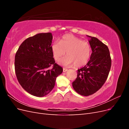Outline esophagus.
Segmentation results:
<instances>
[{
  "mask_svg": "<svg viewBox=\"0 0 129 129\" xmlns=\"http://www.w3.org/2000/svg\"><path fill=\"white\" fill-rule=\"evenodd\" d=\"M67 71H68V69H67L64 68H63V72H67Z\"/></svg>",
  "mask_w": 129,
  "mask_h": 129,
  "instance_id": "1",
  "label": "esophagus"
}]
</instances>
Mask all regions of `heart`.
<instances>
[{
  "label": "heart",
  "mask_w": 129,
  "mask_h": 129,
  "mask_svg": "<svg viewBox=\"0 0 129 129\" xmlns=\"http://www.w3.org/2000/svg\"><path fill=\"white\" fill-rule=\"evenodd\" d=\"M53 57L56 61L60 60L66 52L68 56L60 61L59 63L64 66L74 64L81 67L86 64L91 56V46L88 42L72 34H66L60 42L56 41L52 45Z\"/></svg>",
  "instance_id": "1"
}]
</instances>
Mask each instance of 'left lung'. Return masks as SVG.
I'll return each mask as SVG.
<instances>
[{
  "mask_svg": "<svg viewBox=\"0 0 129 129\" xmlns=\"http://www.w3.org/2000/svg\"><path fill=\"white\" fill-rule=\"evenodd\" d=\"M88 37L92 52L90 58L84 67L77 70V78L72 83L74 89L84 96L92 95L103 86L111 66L108 46L95 37Z\"/></svg>",
  "mask_w": 129,
  "mask_h": 129,
  "instance_id": "left-lung-1",
  "label": "left lung"
}]
</instances>
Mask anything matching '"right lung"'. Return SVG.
<instances>
[{
    "mask_svg": "<svg viewBox=\"0 0 129 129\" xmlns=\"http://www.w3.org/2000/svg\"><path fill=\"white\" fill-rule=\"evenodd\" d=\"M52 39L51 33L37 34L23 42L15 54L17 80L25 90L35 96L48 94L63 72L53 58Z\"/></svg>",
    "mask_w": 129,
    "mask_h": 129,
    "instance_id": "obj_1",
    "label": "right lung"
}]
</instances>
